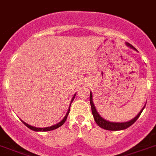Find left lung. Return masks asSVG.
Segmentation results:
<instances>
[{"instance_id": "8db88e82", "label": "left lung", "mask_w": 156, "mask_h": 156, "mask_svg": "<svg viewBox=\"0 0 156 156\" xmlns=\"http://www.w3.org/2000/svg\"><path fill=\"white\" fill-rule=\"evenodd\" d=\"M127 45L129 46V47L132 48H133V49L136 50V48H134L131 44L127 43ZM90 104H91V108H92V115H93L94 119H95L96 123H97L98 126H100V127H102V128H104V129L105 130H108V131H119V130L126 129V128H127V127H130L131 125H132V124L138 119V118L140 117V115H141V113H142L143 110H144V108H145V106L144 107V108L140 111L138 115H136L133 119L130 120V121L125 122V123H113V122L107 121V120H105L104 119H103L102 117L99 115L98 112H96V108H95L93 102H92V92L90 93Z\"/></svg>"}]
</instances>
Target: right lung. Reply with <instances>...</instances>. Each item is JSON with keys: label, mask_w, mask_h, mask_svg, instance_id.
Returning <instances> with one entry per match:
<instances>
[{"label": "right lung", "mask_w": 156, "mask_h": 156, "mask_svg": "<svg viewBox=\"0 0 156 156\" xmlns=\"http://www.w3.org/2000/svg\"><path fill=\"white\" fill-rule=\"evenodd\" d=\"M76 95L74 96H73V100H72V101H73V100H74V98H75ZM71 106V105H70ZM69 111H70V108L69 109V111H68V112H67L66 115H65V117H64V119L61 120V121L59 123H57V124H56V125H53L52 126V127H44V128H38V127H33V126L29 125V124H28V123H26L25 122H24L23 120H21L22 121V123H24V125L26 126V127H28L29 128V129L33 130V131H36V132H48V131H52V130H54V129H56V128H58V127H60V126H62L63 124L64 123V122H65V120L67 119V117H68V115H69Z\"/></svg>", "instance_id": "obj_1"}]
</instances>
